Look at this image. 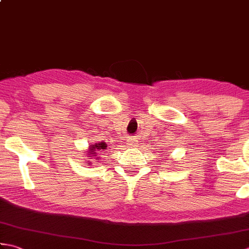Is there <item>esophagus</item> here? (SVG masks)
Instances as JSON below:
<instances>
[{
    "instance_id": "obj_1",
    "label": "esophagus",
    "mask_w": 249,
    "mask_h": 249,
    "mask_svg": "<svg viewBox=\"0 0 249 249\" xmlns=\"http://www.w3.org/2000/svg\"><path fill=\"white\" fill-rule=\"evenodd\" d=\"M129 145H131V146H134L135 144H136V142H137V140H136V138H134V137H130V139H129Z\"/></svg>"
}]
</instances>
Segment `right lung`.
<instances>
[{
	"instance_id": "add662e5",
	"label": "right lung",
	"mask_w": 249,
	"mask_h": 249,
	"mask_svg": "<svg viewBox=\"0 0 249 249\" xmlns=\"http://www.w3.org/2000/svg\"><path fill=\"white\" fill-rule=\"evenodd\" d=\"M107 149V143H105V142H99V143L94 144L92 146H89V155H94V154H97L98 152H102L104 150ZM96 156V155H95ZM91 157V156H89Z\"/></svg>"
}]
</instances>
